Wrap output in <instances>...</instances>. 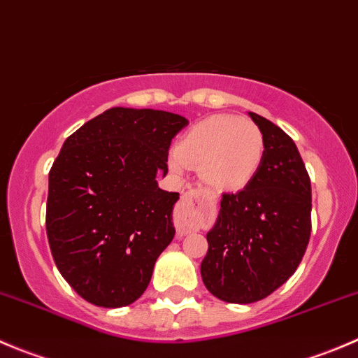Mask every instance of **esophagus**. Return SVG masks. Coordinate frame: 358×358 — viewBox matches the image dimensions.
<instances>
[{
  "label": "esophagus",
  "instance_id": "1",
  "mask_svg": "<svg viewBox=\"0 0 358 358\" xmlns=\"http://www.w3.org/2000/svg\"><path fill=\"white\" fill-rule=\"evenodd\" d=\"M201 197V190L197 189H189L183 192L182 196V201H180V206H178V220H187V223H189L190 216H192V209L194 206H196V202L199 201ZM190 227L192 225H182V229H180V232H190Z\"/></svg>",
  "mask_w": 358,
  "mask_h": 358
}]
</instances>
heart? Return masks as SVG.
Returning <instances> with one entry per match:
<instances>
[{
    "instance_id": "1",
    "label": "heart",
    "mask_w": 358,
    "mask_h": 358,
    "mask_svg": "<svg viewBox=\"0 0 358 358\" xmlns=\"http://www.w3.org/2000/svg\"><path fill=\"white\" fill-rule=\"evenodd\" d=\"M265 156V136L248 119L211 115L183 133L178 147L169 150L173 171L199 166L201 178L218 192H237L256 176Z\"/></svg>"
}]
</instances>
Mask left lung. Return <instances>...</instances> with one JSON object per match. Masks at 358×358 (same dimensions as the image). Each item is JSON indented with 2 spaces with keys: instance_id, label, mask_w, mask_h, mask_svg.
I'll return each mask as SVG.
<instances>
[{
  "instance_id": "8db88e82",
  "label": "left lung",
  "mask_w": 358,
  "mask_h": 358,
  "mask_svg": "<svg viewBox=\"0 0 358 358\" xmlns=\"http://www.w3.org/2000/svg\"><path fill=\"white\" fill-rule=\"evenodd\" d=\"M248 114L265 136V156L243 190L222 196L201 263L208 291L239 305L279 289L301 263L312 232V187L298 147L272 121Z\"/></svg>"
}]
</instances>
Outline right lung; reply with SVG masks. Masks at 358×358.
<instances>
[{"mask_svg": "<svg viewBox=\"0 0 358 358\" xmlns=\"http://www.w3.org/2000/svg\"><path fill=\"white\" fill-rule=\"evenodd\" d=\"M187 124L173 112L112 107L64 142L50 169L46 234L59 272L92 305L136 301L175 237L180 194L156 176Z\"/></svg>", "mask_w": 358, "mask_h": 358, "instance_id": "1", "label": "right lung"}]
</instances>
